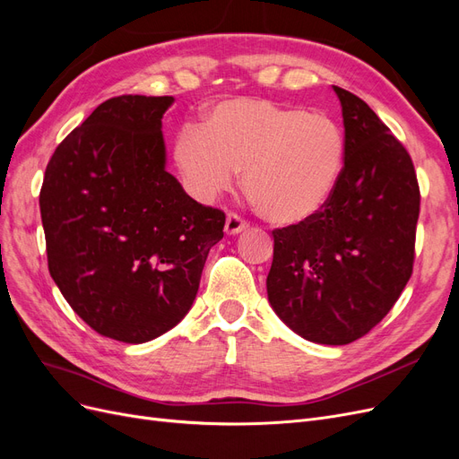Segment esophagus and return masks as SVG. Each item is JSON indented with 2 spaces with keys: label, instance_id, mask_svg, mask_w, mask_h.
Returning a JSON list of instances; mask_svg holds the SVG:
<instances>
[{
  "label": "esophagus",
  "instance_id": "34e87169",
  "mask_svg": "<svg viewBox=\"0 0 459 459\" xmlns=\"http://www.w3.org/2000/svg\"><path fill=\"white\" fill-rule=\"evenodd\" d=\"M247 228H248V221L245 218H241L238 212H230L228 214L226 228H224L228 235H238V233H241Z\"/></svg>",
  "mask_w": 459,
  "mask_h": 459
}]
</instances>
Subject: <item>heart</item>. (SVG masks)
<instances>
[{
	"label": "heart",
	"instance_id": "obj_1",
	"mask_svg": "<svg viewBox=\"0 0 459 459\" xmlns=\"http://www.w3.org/2000/svg\"><path fill=\"white\" fill-rule=\"evenodd\" d=\"M176 162L201 199L243 186L255 211L277 226L312 218L331 197L344 164V134L324 113L239 97L218 103L203 130H179Z\"/></svg>",
	"mask_w": 459,
	"mask_h": 459
}]
</instances>
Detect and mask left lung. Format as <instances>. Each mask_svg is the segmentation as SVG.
Listing matches in <instances>:
<instances>
[{
  "instance_id": "1",
  "label": "left lung",
  "mask_w": 459,
  "mask_h": 459,
  "mask_svg": "<svg viewBox=\"0 0 459 459\" xmlns=\"http://www.w3.org/2000/svg\"><path fill=\"white\" fill-rule=\"evenodd\" d=\"M342 105L344 164L319 211L273 235L275 314L300 337L349 344L388 314L411 277L420 184L408 149L358 95Z\"/></svg>"
}]
</instances>
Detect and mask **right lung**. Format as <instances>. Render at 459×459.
Masks as SVG:
<instances>
[{"instance_id":"1","label":"right lung","mask_w":459,"mask_h":459,"mask_svg":"<svg viewBox=\"0 0 459 459\" xmlns=\"http://www.w3.org/2000/svg\"><path fill=\"white\" fill-rule=\"evenodd\" d=\"M174 97H110L68 134L39 191L48 266L71 308L103 337L140 344L189 312L226 214L164 170Z\"/></svg>"}]
</instances>
